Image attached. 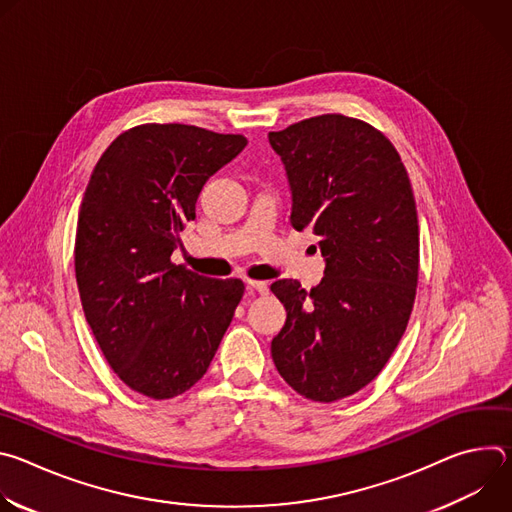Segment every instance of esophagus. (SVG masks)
Returning a JSON list of instances; mask_svg holds the SVG:
<instances>
[{
  "label": "esophagus",
  "instance_id": "esophagus-1",
  "mask_svg": "<svg viewBox=\"0 0 512 512\" xmlns=\"http://www.w3.org/2000/svg\"><path fill=\"white\" fill-rule=\"evenodd\" d=\"M245 283H247V289L257 291V294H261V296H265L267 291H269V285H267L265 281H253V279H247Z\"/></svg>",
  "mask_w": 512,
  "mask_h": 512
}]
</instances>
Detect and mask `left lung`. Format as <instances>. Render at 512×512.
Masks as SVG:
<instances>
[{
	"label": "left lung",
	"mask_w": 512,
	"mask_h": 512,
	"mask_svg": "<svg viewBox=\"0 0 512 512\" xmlns=\"http://www.w3.org/2000/svg\"><path fill=\"white\" fill-rule=\"evenodd\" d=\"M291 190L289 223L312 229L326 261L306 291L279 279L287 318L271 340L283 381L332 403L367 387L397 348L415 302L419 225L407 170L369 123L318 115L271 131Z\"/></svg>",
	"instance_id": "1"
}]
</instances>
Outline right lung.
<instances>
[{"label": "right lung", "mask_w": 512, "mask_h": 512, "mask_svg": "<svg viewBox=\"0 0 512 512\" xmlns=\"http://www.w3.org/2000/svg\"><path fill=\"white\" fill-rule=\"evenodd\" d=\"M245 145L194 125H137L91 174L75 241L79 294L111 369L145 397L172 399L204 377L243 298L241 279L202 277L170 255L206 180Z\"/></svg>", "instance_id": "add662e5"}]
</instances>
